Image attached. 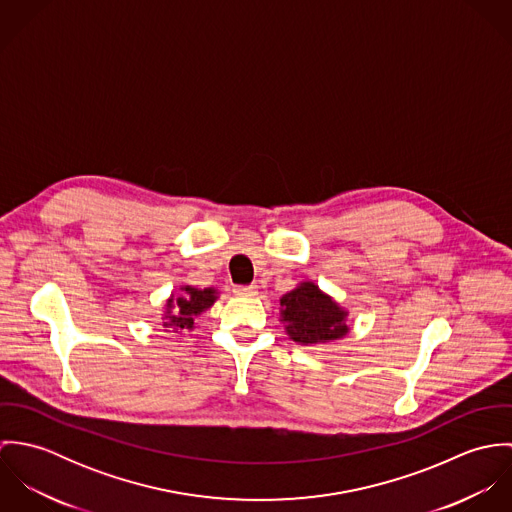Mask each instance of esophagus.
<instances>
[{
  "label": "esophagus",
  "mask_w": 512,
  "mask_h": 512,
  "mask_svg": "<svg viewBox=\"0 0 512 512\" xmlns=\"http://www.w3.org/2000/svg\"><path fill=\"white\" fill-rule=\"evenodd\" d=\"M234 293L240 297H254L256 295V286H236Z\"/></svg>",
  "instance_id": "34e87169"
}]
</instances>
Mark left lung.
Listing matches in <instances>:
<instances>
[{"label": "left lung", "mask_w": 512, "mask_h": 512, "mask_svg": "<svg viewBox=\"0 0 512 512\" xmlns=\"http://www.w3.org/2000/svg\"><path fill=\"white\" fill-rule=\"evenodd\" d=\"M349 311L315 282H299L280 297V321L297 345H329L349 335Z\"/></svg>", "instance_id": "8db88e82"}]
</instances>
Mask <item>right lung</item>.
<instances>
[{"label":"right lung","instance_id":"right-lung-1","mask_svg":"<svg viewBox=\"0 0 512 512\" xmlns=\"http://www.w3.org/2000/svg\"><path fill=\"white\" fill-rule=\"evenodd\" d=\"M219 299L215 288H195L189 284L179 286V292L171 293L163 305V329L171 333H183L195 329V319L207 311Z\"/></svg>","mask_w":512,"mask_h":512}]
</instances>
